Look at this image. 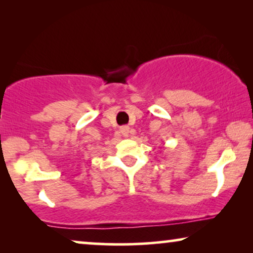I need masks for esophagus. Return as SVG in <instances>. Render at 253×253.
Returning a JSON list of instances; mask_svg holds the SVG:
<instances>
[{
  "instance_id": "esophagus-1",
  "label": "esophagus",
  "mask_w": 253,
  "mask_h": 253,
  "mask_svg": "<svg viewBox=\"0 0 253 253\" xmlns=\"http://www.w3.org/2000/svg\"><path fill=\"white\" fill-rule=\"evenodd\" d=\"M121 133H122L123 137H129L130 136V127L129 126H121Z\"/></svg>"
}]
</instances>
